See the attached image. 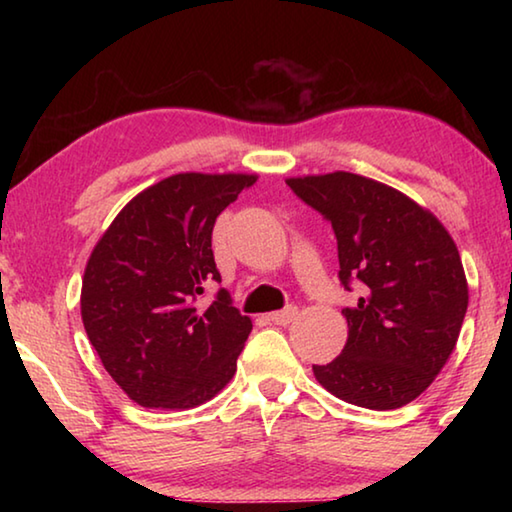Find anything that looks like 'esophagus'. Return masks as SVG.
<instances>
[{"label": "esophagus", "instance_id": "34e87169", "mask_svg": "<svg viewBox=\"0 0 512 512\" xmlns=\"http://www.w3.org/2000/svg\"><path fill=\"white\" fill-rule=\"evenodd\" d=\"M296 316H298V307L289 305V307H284L280 311H273V314H268V320H271V323H275V325H289Z\"/></svg>", "mask_w": 512, "mask_h": 512}]
</instances>
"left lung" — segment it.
<instances>
[{
	"label": "left lung",
	"instance_id": "1",
	"mask_svg": "<svg viewBox=\"0 0 512 512\" xmlns=\"http://www.w3.org/2000/svg\"><path fill=\"white\" fill-rule=\"evenodd\" d=\"M302 203L332 223L339 280L359 287L345 307L348 343L314 366L329 393L363 409L413 402L452 354L467 311V282L454 239L409 196L357 173L289 178Z\"/></svg>",
	"mask_w": 512,
	"mask_h": 512
}]
</instances>
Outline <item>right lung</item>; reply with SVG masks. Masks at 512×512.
I'll return each instance as SVG.
<instances>
[{
  "instance_id": "obj_1",
  "label": "right lung",
  "mask_w": 512,
  "mask_h": 512,
  "mask_svg": "<svg viewBox=\"0 0 512 512\" xmlns=\"http://www.w3.org/2000/svg\"><path fill=\"white\" fill-rule=\"evenodd\" d=\"M244 173H178L117 214L85 266L81 316L103 368L133 402L194 409L221 391L253 323L205 284L221 282L214 221L255 183Z\"/></svg>"
}]
</instances>
